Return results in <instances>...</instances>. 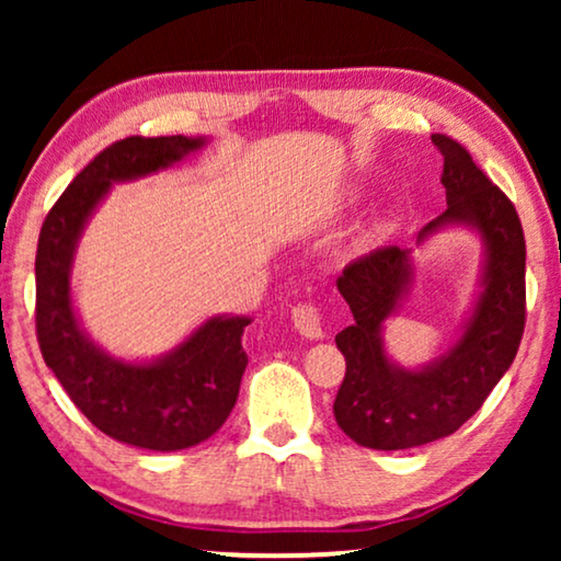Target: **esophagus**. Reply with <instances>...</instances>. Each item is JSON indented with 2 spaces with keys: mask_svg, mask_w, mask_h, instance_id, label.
<instances>
[{
  "mask_svg": "<svg viewBox=\"0 0 561 561\" xmlns=\"http://www.w3.org/2000/svg\"><path fill=\"white\" fill-rule=\"evenodd\" d=\"M290 317H294L296 329L306 336V340H321V336H324V327H321V313L317 304H298L294 306V311H290Z\"/></svg>",
  "mask_w": 561,
  "mask_h": 561,
  "instance_id": "obj_1",
  "label": "esophagus"
}]
</instances>
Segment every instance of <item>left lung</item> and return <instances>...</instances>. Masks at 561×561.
<instances>
[{"mask_svg":"<svg viewBox=\"0 0 561 561\" xmlns=\"http://www.w3.org/2000/svg\"><path fill=\"white\" fill-rule=\"evenodd\" d=\"M442 152L447 211L419 240L444 225H467L488 248L482 294L465 334L424 370L396 367L382 352L380 327L411 280L409 250L380 248L344 267L336 288L355 321L336 334L347 373L334 419L350 439L370 449H411L455 434L497 386L516 357L526 327V240L508 196L449 135H432Z\"/></svg>","mask_w":561,"mask_h":561,"instance_id":"8db88e82","label":"left lung"}]
</instances>
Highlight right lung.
<instances>
[{"mask_svg": "<svg viewBox=\"0 0 561 561\" xmlns=\"http://www.w3.org/2000/svg\"><path fill=\"white\" fill-rule=\"evenodd\" d=\"M202 145L183 135L112 142L68 183L37 240L35 332L45 365L99 432L142 449L194 447L225 424L248 367L242 332L250 319L214 317L158 363H122L81 332L68 275L83 221L114 181L156 173Z\"/></svg>", "mask_w": 561, "mask_h": 561, "instance_id": "right-lung-1", "label": "right lung"}]
</instances>
